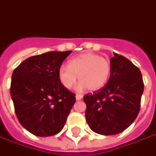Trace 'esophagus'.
Returning <instances> with one entry per match:
<instances>
[{
  "mask_svg": "<svg viewBox=\"0 0 156 156\" xmlns=\"http://www.w3.org/2000/svg\"><path fill=\"white\" fill-rule=\"evenodd\" d=\"M76 100H80V99L82 98V95H80V94H76Z\"/></svg>",
  "mask_w": 156,
  "mask_h": 156,
  "instance_id": "esophagus-1",
  "label": "esophagus"
}]
</instances>
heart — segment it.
<instances>
[{
	"label": "heart",
	"instance_id": "heart-1",
	"mask_svg": "<svg viewBox=\"0 0 156 156\" xmlns=\"http://www.w3.org/2000/svg\"><path fill=\"white\" fill-rule=\"evenodd\" d=\"M111 70V63L108 58L89 52L69 60L68 68L60 67L58 77L64 88H72L78 76L80 81L79 89L88 88L92 92H97L108 83Z\"/></svg>",
	"mask_w": 156,
	"mask_h": 156
}]
</instances>
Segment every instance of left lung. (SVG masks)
Here are the masks:
<instances>
[{"label":"left lung","instance_id":"1","mask_svg":"<svg viewBox=\"0 0 156 156\" xmlns=\"http://www.w3.org/2000/svg\"><path fill=\"white\" fill-rule=\"evenodd\" d=\"M110 63L112 70L106 86L83 98L87 122L101 135L120 133L135 121L144 87L140 69L129 59L114 53Z\"/></svg>","mask_w":156,"mask_h":156}]
</instances>
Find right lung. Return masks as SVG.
I'll list each match as a JSON object with an SVG mask.
<instances>
[{"label":"right lung","mask_w":156,"mask_h":156,"mask_svg":"<svg viewBox=\"0 0 156 156\" xmlns=\"http://www.w3.org/2000/svg\"><path fill=\"white\" fill-rule=\"evenodd\" d=\"M72 51H48L25 59L14 69L11 97L20 124L30 133H58L76 103V94L64 88L58 70Z\"/></svg>","instance_id":"obj_1"}]
</instances>
